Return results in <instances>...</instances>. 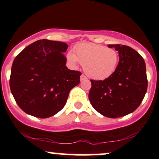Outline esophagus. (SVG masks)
Returning <instances> with one entry per match:
<instances>
[{"instance_id":"obj_1","label":"esophagus","mask_w":159,"mask_h":159,"mask_svg":"<svg viewBox=\"0 0 159 159\" xmlns=\"http://www.w3.org/2000/svg\"><path fill=\"white\" fill-rule=\"evenodd\" d=\"M86 79H87V78L84 75H81V81H83V80H86Z\"/></svg>"}]
</instances>
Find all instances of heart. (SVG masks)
I'll return each instance as SVG.
<instances>
[{"label":"heart","mask_w":159,"mask_h":159,"mask_svg":"<svg viewBox=\"0 0 159 159\" xmlns=\"http://www.w3.org/2000/svg\"><path fill=\"white\" fill-rule=\"evenodd\" d=\"M74 53L67 54V60L72 64L80 63L89 77L96 80L108 78L116 69L118 54L114 49L95 43H83L78 45Z\"/></svg>","instance_id":"obj_1"}]
</instances>
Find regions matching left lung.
<instances>
[{
  "label": "left lung",
  "instance_id": "8db88e82",
  "mask_svg": "<svg viewBox=\"0 0 159 159\" xmlns=\"http://www.w3.org/2000/svg\"><path fill=\"white\" fill-rule=\"evenodd\" d=\"M119 53V63L113 74L103 81L90 80L89 99L96 111L109 118L131 114L139 107L147 90L143 58L123 45H108Z\"/></svg>",
  "mask_w": 159,
  "mask_h": 159
}]
</instances>
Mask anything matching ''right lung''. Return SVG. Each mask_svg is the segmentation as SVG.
Segmentation results:
<instances>
[{"mask_svg": "<svg viewBox=\"0 0 159 159\" xmlns=\"http://www.w3.org/2000/svg\"><path fill=\"white\" fill-rule=\"evenodd\" d=\"M65 43L38 40L16 57L10 78L11 93L20 108L38 118L63 109L70 90L80 83L78 71L66 66Z\"/></svg>", "mask_w": 159, "mask_h": 159, "instance_id": "add662e5", "label": "right lung"}]
</instances>
